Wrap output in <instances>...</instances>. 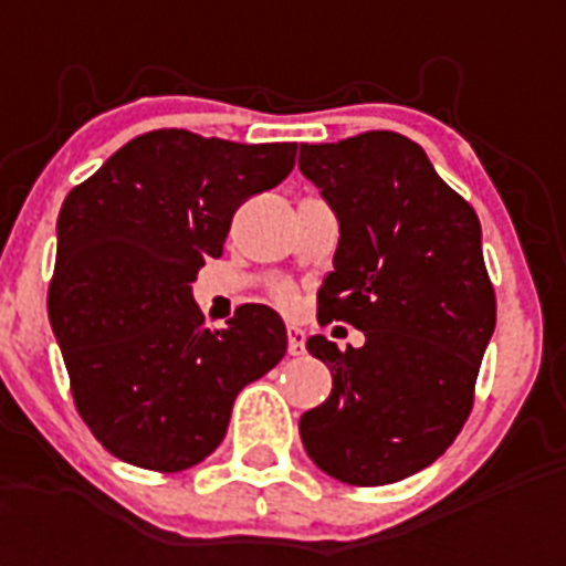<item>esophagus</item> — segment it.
Here are the masks:
<instances>
[{"mask_svg":"<svg viewBox=\"0 0 566 566\" xmlns=\"http://www.w3.org/2000/svg\"><path fill=\"white\" fill-rule=\"evenodd\" d=\"M287 353L291 355H302L305 353V332L296 326L287 328Z\"/></svg>","mask_w":566,"mask_h":566,"instance_id":"obj_1","label":"esophagus"}]
</instances>
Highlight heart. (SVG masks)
<instances>
[{
    "label": "heart",
    "instance_id": "1",
    "mask_svg": "<svg viewBox=\"0 0 566 566\" xmlns=\"http://www.w3.org/2000/svg\"><path fill=\"white\" fill-rule=\"evenodd\" d=\"M279 300H282V305H293V293H287V291H284L282 296H279Z\"/></svg>",
    "mask_w": 566,
    "mask_h": 566
}]
</instances>
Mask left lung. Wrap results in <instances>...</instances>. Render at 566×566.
<instances>
[{"instance_id":"obj_1","label":"left lung","mask_w":566,"mask_h":566,"mask_svg":"<svg viewBox=\"0 0 566 566\" xmlns=\"http://www.w3.org/2000/svg\"><path fill=\"white\" fill-rule=\"evenodd\" d=\"M300 170L340 226L317 317L364 332L358 349L308 337V353L332 370V394L302 413V447L337 482H399L438 461L473 408L496 326L482 226L396 132L302 144Z\"/></svg>"}]
</instances>
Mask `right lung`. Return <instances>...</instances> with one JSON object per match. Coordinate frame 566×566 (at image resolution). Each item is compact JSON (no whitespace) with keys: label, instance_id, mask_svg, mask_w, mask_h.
<instances>
[{"label":"right lung","instance_id":"1","mask_svg":"<svg viewBox=\"0 0 566 566\" xmlns=\"http://www.w3.org/2000/svg\"><path fill=\"white\" fill-rule=\"evenodd\" d=\"M296 144L185 128L128 140L57 213L49 323L75 408L126 464L179 473L220 447L231 405L287 353L282 317L240 305L208 328L190 284L249 196L287 179Z\"/></svg>","mask_w":566,"mask_h":566}]
</instances>
